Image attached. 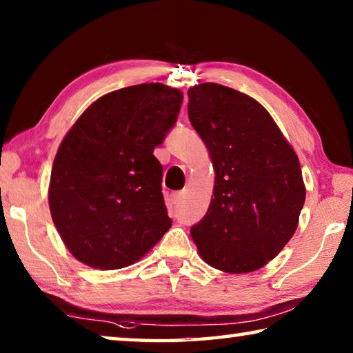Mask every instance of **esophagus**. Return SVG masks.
Here are the masks:
<instances>
[{
	"label": "esophagus",
	"mask_w": 353,
	"mask_h": 353,
	"mask_svg": "<svg viewBox=\"0 0 353 353\" xmlns=\"http://www.w3.org/2000/svg\"><path fill=\"white\" fill-rule=\"evenodd\" d=\"M183 196H185L183 191H177V193H172L171 194V202H172V204H179V202L183 199Z\"/></svg>",
	"instance_id": "1"
}]
</instances>
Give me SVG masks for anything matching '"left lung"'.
<instances>
[{"label": "left lung", "instance_id": "8db88e82", "mask_svg": "<svg viewBox=\"0 0 353 353\" xmlns=\"http://www.w3.org/2000/svg\"><path fill=\"white\" fill-rule=\"evenodd\" d=\"M188 117L214 170L210 205L191 229L201 259L229 274L260 270L297 229L305 202L297 154L270 112L234 88L190 87Z\"/></svg>", "mask_w": 353, "mask_h": 353}]
</instances>
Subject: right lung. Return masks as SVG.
I'll use <instances>...</instances> for the list:
<instances>
[{"label": "right lung", "mask_w": 353, "mask_h": 353, "mask_svg": "<svg viewBox=\"0 0 353 353\" xmlns=\"http://www.w3.org/2000/svg\"><path fill=\"white\" fill-rule=\"evenodd\" d=\"M183 93L140 83L104 94L65 134L48 202L70 254L101 271L139 261L171 227L154 148L176 123Z\"/></svg>", "instance_id": "right-lung-1"}]
</instances>
